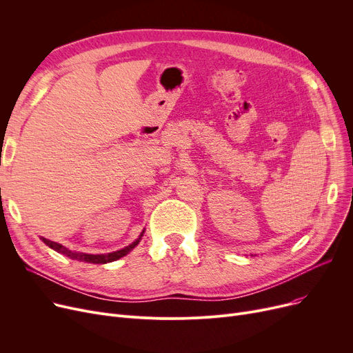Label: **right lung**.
<instances>
[{"label": "right lung", "instance_id": "1", "mask_svg": "<svg viewBox=\"0 0 353 353\" xmlns=\"http://www.w3.org/2000/svg\"><path fill=\"white\" fill-rule=\"evenodd\" d=\"M141 236H143V234H141ZM41 239H43V242H44L48 248L54 249L55 252H59V253H61V254H65L67 257L72 259V261H80V262H87V263H96V265H104V263L114 262V261H117V259L125 256L130 250L134 249V248L139 245L141 237H139V239L136 240V242L132 243L130 246H127V248H124V249H121V250L113 252V253H107V254H84V253L71 252V250L65 249L63 245L51 242V240H48V239H46V237H41Z\"/></svg>", "mask_w": 353, "mask_h": 353}]
</instances>
